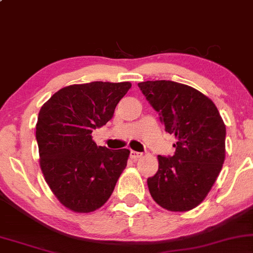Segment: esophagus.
I'll use <instances>...</instances> for the list:
<instances>
[{
	"label": "esophagus",
	"mask_w": 253,
	"mask_h": 253,
	"mask_svg": "<svg viewBox=\"0 0 253 253\" xmlns=\"http://www.w3.org/2000/svg\"><path fill=\"white\" fill-rule=\"evenodd\" d=\"M142 157V153L140 152H135V151H130V159L133 160H138L139 158Z\"/></svg>",
	"instance_id": "esophagus-1"
}]
</instances>
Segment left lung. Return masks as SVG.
<instances>
[{"label": "left lung", "instance_id": "8db88e82", "mask_svg": "<svg viewBox=\"0 0 253 253\" xmlns=\"http://www.w3.org/2000/svg\"><path fill=\"white\" fill-rule=\"evenodd\" d=\"M138 86L176 138L174 156H158L159 169L147 179L148 190L161 208L190 211L205 199L223 167V119L211 99L187 84L157 80Z\"/></svg>", "mask_w": 253, "mask_h": 253}]
</instances>
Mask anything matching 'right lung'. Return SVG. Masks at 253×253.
<instances>
[{"instance_id": "right-lung-1", "label": "right lung", "mask_w": 253, "mask_h": 253, "mask_svg": "<svg viewBox=\"0 0 253 253\" xmlns=\"http://www.w3.org/2000/svg\"><path fill=\"white\" fill-rule=\"evenodd\" d=\"M130 82L71 84L51 95L36 124L40 167L59 202L71 211L100 209L113 193L129 151L97 146L92 132L113 118Z\"/></svg>"}]
</instances>
